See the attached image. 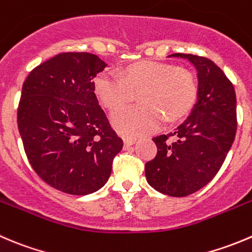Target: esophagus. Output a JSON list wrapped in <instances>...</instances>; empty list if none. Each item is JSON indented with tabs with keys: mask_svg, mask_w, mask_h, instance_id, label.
I'll return each mask as SVG.
<instances>
[{
	"mask_svg": "<svg viewBox=\"0 0 252 252\" xmlns=\"http://www.w3.org/2000/svg\"><path fill=\"white\" fill-rule=\"evenodd\" d=\"M123 141H124V145H126V146H131L136 141V138H130V136H124Z\"/></svg>",
	"mask_w": 252,
	"mask_h": 252,
	"instance_id": "34e87169",
	"label": "esophagus"
}]
</instances>
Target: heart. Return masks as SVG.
Segmentation results:
<instances>
[{"instance_id": "heart-1", "label": "heart", "mask_w": 252, "mask_h": 252, "mask_svg": "<svg viewBox=\"0 0 252 252\" xmlns=\"http://www.w3.org/2000/svg\"><path fill=\"white\" fill-rule=\"evenodd\" d=\"M94 92L106 108L116 109L133 101L140 103L112 113L117 130L128 136L155 130L163 119L172 123L191 112L198 97V82L191 70L155 61H143L124 69L123 75L99 72Z\"/></svg>"}]
</instances>
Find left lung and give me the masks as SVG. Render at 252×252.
Wrapping results in <instances>:
<instances>
[{"mask_svg":"<svg viewBox=\"0 0 252 252\" xmlns=\"http://www.w3.org/2000/svg\"><path fill=\"white\" fill-rule=\"evenodd\" d=\"M187 59L198 71V101L177 129L153 138L158 153L145 163L146 181L160 193L186 197L218 173L236 134V96L230 80L208 58Z\"/></svg>","mask_w":252,"mask_h":252,"instance_id":"left-lung-1","label":"left lung"}]
</instances>
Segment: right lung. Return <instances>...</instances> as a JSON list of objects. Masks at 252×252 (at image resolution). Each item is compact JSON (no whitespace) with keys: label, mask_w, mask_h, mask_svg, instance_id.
<instances>
[{"label":"right lung","mask_w":252,"mask_h":252,"mask_svg":"<svg viewBox=\"0 0 252 252\" xmlns=\"http://www.w3.org/2000/svg\"><path fill=\"white\" fill-rule=\"evenodd\" d=\"M104 67L94 54L60 53L34 67L22 87L17 123L27 158L64 193L103 187L123 148L94 94V79Z\"/></svg>","instance_id":"obj_1"}]
</instances>
